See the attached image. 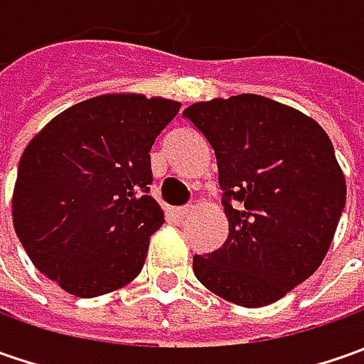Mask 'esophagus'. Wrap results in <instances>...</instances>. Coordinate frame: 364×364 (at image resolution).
I'll list each match as a JSON object with an SVG mask.
<instances>
[{
  "instance_id": "esophagus-1",
  "label": "esophagus",
  "mask_w": 364,
  "mask_h": 364,
  "mask_svg": "<svg viewBox=\"0 0 364 364\" xmlns=\"http://www.w3.org/2000/svg\"><path fill=\"white\" fill-rule=\"evenodd\" d=\"M192 215V206H180V208H176V217L178 218H186Z\"/></svg>"
}]
</instances>
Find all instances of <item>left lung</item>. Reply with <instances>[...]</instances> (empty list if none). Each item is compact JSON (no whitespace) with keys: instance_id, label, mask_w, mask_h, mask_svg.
I'll return each instance as SVG.
<instances>
[{"instance_id":"8db88e82","label":"left lung","mask_w":364,"mask_h":364,"mask_svg":"<svg viewBox=\"0 0 364 364\" xmlns=\"http://www.w3.org/2000/svg\"><path fill=\"white\" fill-rule=\"evenodd\" d=\"M215 149L229 237L194 255L196 279L245 308L308 279L328 253L346 180L326 132L294 107L235 95L184 109Z\"/></svg>"}]
</instances>
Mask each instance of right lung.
<instances>
[{
    "label": "right lung",
    "mask_w": 364,
    "mask_h": 364,
    "mask_svg": "<svg viewBox=\"0 0 364 364\" xmlns=\"http://www.w3.org/2000/svg\"><path fill=\"white\" fill-rule=\"evenodd\" d=\"M180 111L137 92L64 109L26 146L11 196L14 229L36 267L77 298L133 282L164 223L149 194V149Z\"/></svg>",
    "instance_id": "add662e5"
}]
</instances>
